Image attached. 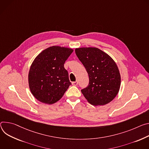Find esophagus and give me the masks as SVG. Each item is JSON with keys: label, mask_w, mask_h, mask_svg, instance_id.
I'll use <instances>...</instances> for the list:
<instances>
[{"label": "esophagus", "mask_w": 149, "mask_h": 149, "mask_svg": "<svg viewBox=\"0 0 149 149\" xmlns=\"http://www.w3.org/2000/svg\"><path fill=\"white\" fill-rule=\"evenodd\" d=\"M72 85H73V86H77L78 85V82H77V81H73V82H72Z\"/></svg>", "instance_id": "obj_1"}]
</instances>
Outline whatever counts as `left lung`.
I'll return each instance as SVG.
<instances>
[{"label":"left lung","mask_w":149,"mask_h":149,"mask_svg":"<svg viewBox=\"0 0 149 149\" xmlns=\"http://www.w3.org/2000/svg\"><path fill=\"white\" fill-rule=\"evenodd\" d=\"M75 53L89 78L88 86L81 90V93L91 105L109 103L118 94L121 85L116 63L108 54L96 47L76 48Z\"/></svg>","instance_id":"left-lung-1"}]
</instances>
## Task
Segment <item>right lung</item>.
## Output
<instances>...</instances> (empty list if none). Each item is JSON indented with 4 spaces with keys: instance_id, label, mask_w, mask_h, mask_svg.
Listing matches in <instances>:
<instances>
[{
    "instance_id": "obj_1",
    "label": "right lung",
    "mask_w": 149,
    "mask_h": 149,
    "mask_svg": "<svg viewBox=\"0 0 149 149\" xmlns=\"http://www.w3.org/2000/svg\"><path fill=\"white\" fill-rule=\"evenodd\" d=\"M73 52L72 48L52 46L44 49L33 61L28 84L32 94L38 101L54 104L72 85L64 64Z\"/></svg>"
}]
</instances>
